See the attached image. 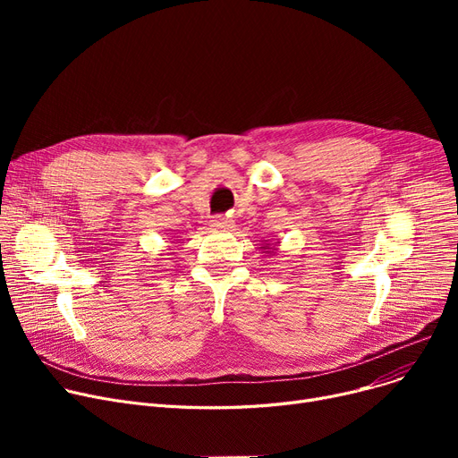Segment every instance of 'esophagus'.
I'll use <instances>...</instances> for the list:
<instances>
[{"label":"esophagus","mask_w":458,"mask_h":458,"mask_svg":"<svg viewBox=\"0 0 458 458\" xmlns=\"http://www.w3.org/2000/svg\"><path fill=\"white\" fill-rule=\"evenodd\" d=\"M209 226H211V230L223 232V230H230L233 225H232V221L223 219V216H213V219L209 221Z\"/></svg>","instance_id":"1"}]
</instances>
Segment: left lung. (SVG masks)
<instances>
[{"instance_id":"obj_1","label":"left lung","mask_w":458,"mask_h":458,"mask_svg":"<svg viewBox=\"0 0 458 458\" xmlns=\"http://www.w3.org/2000/svg\"><path fill=\"white\" fill-rule=\"evenodd\" d=\"M273 245H276V247H278V243H273ZM259 249H261V250H266L267 254H269V252H275V250H276L275 247H269V243H266V245H263V247H259Z\"/></svg>"}]
</instances>
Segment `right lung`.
<instances>
[{
  "mask_svg": "<svg viewBox=\"0 0 458 458\" xmlns=\"http://www.w3.org/2000/svg\"><path fill=\"white\" fill-rule=\"evenodd\" d=\"M173 243H174V242H173Z\"/></svg>",
  "mask_w": 458,
  "mask_h": 458,
  "instance_id": "add662e5",
  "label": "right lung"
}]
</instances>
